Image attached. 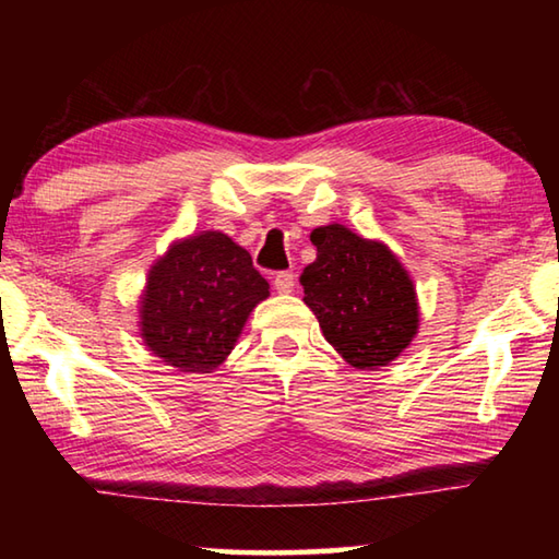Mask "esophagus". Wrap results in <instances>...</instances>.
I'll return each mask as SVG.
<instances>
[{
  "instance_id": "1",
  "label": "esophagus",
  "mask_w": 559,
  "mask_h": 559,
  "mask_svg": "<svg viewBox=\"0 0 559 559\" xmlns=\"http://www.w3.org/2000/svg\"><path fill=\"white\" fill-rule=\"evenodd\" d=\"M273 288L278 293H290L296 288V276H293L290 271H278L276 276H273Z\"/></svg>"
}]
</instances>
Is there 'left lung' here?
Returning a JSON list of instances; mask_svg holds the SVG:
<instances>
[{"instance_id":"1","label":"left lung","mask_w":559,"mask_h":559,"mask_svg":"<svg viewBox=\"0 0 559 559\" xmlns=\"http://www.w3.org/2000/svg\"><path fill=\"white\" fill-rule=\"evenodd\" d=\"M318 259L300 276L306 306L323 335L349 365L377 370L416 335L419 310L412 278L384 243L367 241L343 224L310 234Z\"/></svg>"}]
</instances>
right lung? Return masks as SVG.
Instances as JSON below:
<instances>
[{
    "instance_id": "obj_1",
    "label": "right lung",
    "mask_w": 559,
    "mask_h": 559,
    "mask_svg": "<svg viewBox=\"0 0 559 559\" xmlns=\"http://www.w3.org/2000/svg\"><path fill=\"white\" fill-rule=\"evenodd\" d=\"M269 281L249 251L219 231L175 243L150 271L140 325L145 345L182 372L224 362Z\"/></svg>"
}]
</instances>
